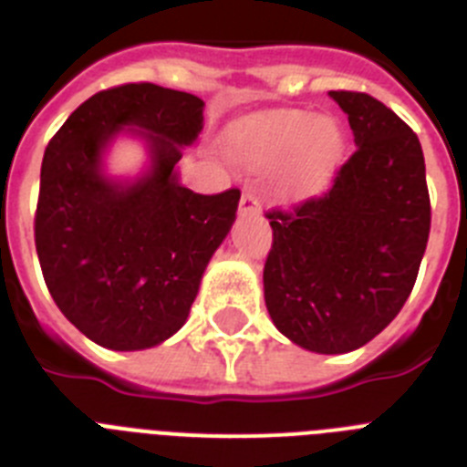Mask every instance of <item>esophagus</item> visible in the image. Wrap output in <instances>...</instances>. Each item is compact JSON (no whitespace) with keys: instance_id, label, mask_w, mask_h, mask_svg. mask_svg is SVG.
<instances>
[{"instance_id":"1","label":"esophagus","mask_w":467,"mask_h":467,"mask_svg":"<svg viewBox=\"0 0 467 467\" xmlns=\"http://www.w3.org/2000/svg\"><path fill=\"white\" fill-rule=\"evenodd\" d=\"M239 213L246 216V213H261V200L251 190L242 192V200H239Z\"/></svg>"}]
</instances>
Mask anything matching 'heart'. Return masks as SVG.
I'll list each match as a JSON object with an SVG mask.
<instances>
[{
	"label": "heart",
	"instance_id": "obj_1",
	"mask_svg": "<svg viewBox=\"0 0 467 467\" xmlns=\"http://www.w3.org/2000/svg\"><path fill=\"white\" fill-rule=\"evenodd\" d=\"M343 145L346 136L338 121L294 112L244 133L239 138L237 155L254 166H282L294 160L291 185L310 192L329 181L343 157Z\"/></svg>",
	"mask_w": 467,
	"mask_h": 467
}]
</instances>
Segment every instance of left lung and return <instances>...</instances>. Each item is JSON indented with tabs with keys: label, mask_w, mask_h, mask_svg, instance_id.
<instances>
[{
	"label": "left lung",
	"mask_w": 467,
	"mask_h": 467,
	"mask_svg": "<svg viewBox=\"0 0 467 467\" xmlns=\"http://www.w3.org/2000/svg\"><path fill=\"white\" fill-rule=\"evenodd\" d=\"M357 150L334 185L291 209H270L265 306L296 346L340 355L367 346L411 294L430 234L419 136L359 91H329Z\"/></svg>",
	"instance_id": "8db88e82"
}]
</instances>
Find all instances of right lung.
<instances>
[{"instance_id": "right-lung-1", "label": "right lung", "mask_w": 467, "mask_h": 467, "mask_svg": "<svg viewBox=\"0 0 467 467\" xmlns=\"http://www.w3.org/2000/svg\"><path fill=\"white\" fill-rule=\"evenodd\" d=\"M202 110L192 93L121 84L84 100L48 140L35 213L39 265L60 312L99 346L145 350L176 334L233 228L237 188L200 194L178 183ZM124 126L150 145L153 166L136 184L102 173V150Z\"/></svg>"}]
</instances>
